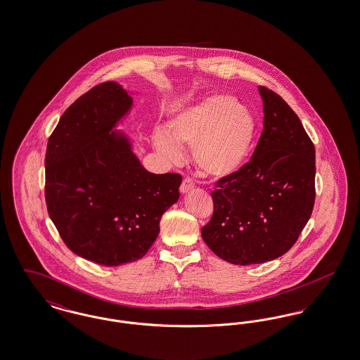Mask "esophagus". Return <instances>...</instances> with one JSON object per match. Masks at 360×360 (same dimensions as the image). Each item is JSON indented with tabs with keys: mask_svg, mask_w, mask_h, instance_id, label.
<instances>
[{
	"mask_svg": "<svg viewBox=\"0 0 360 360\" xmlns=\"http://www.w3.org/2000/svg\"><path fill=\"white\" fill-rule=\"evenodd\" d=\"M194 188V182H193V179L191 178H184V181H182V184H181V193H188V190H191V188Z\"/></svg>",
	"mask_w": 360,
	"mask_h": 360,
	"instance_id": "1",
	"label": "esophagus"
}]
</instances>
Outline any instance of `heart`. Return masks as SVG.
<instances>
[{"label":"heart","instance_id":"heart-1","mask_svg":"<svg viewBox=\"0 0 360 360\" xmlns=\"http://www.w3.org/2000/svg\"><path fill=\"white\" fill-rule=\"evenodd\" d=\"M257 132L252 112L231 96H212L181 109L156 132L154 144L169 160L181 158V146H191L193 159L209 178L224 179L239 172Z\"/></svg>","mask_w":360,"mask_h":360}]
</instances>
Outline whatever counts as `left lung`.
Instances as JSON below:
<instances>
[{
    "mask_svg": "<svg viewBox=\"0 0 360 360\" xmlns=\"http://www.w3.org/2000/svg\"><path fill=\"white\" fill-rule=\"evenodd\" d=\"M263 132L250 162L212 191L206 245L233 264H259L286 254L308 223L316 198V151L301 120L266 86Z\"/></svg>",
    "mask_w": 360,
    "mask_h": 360,
    "instance_id": "1",
    "label": "left lung"
}]
</instances>
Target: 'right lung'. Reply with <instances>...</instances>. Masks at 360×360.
Returning a JSON list of instances; mask_svg holds the SVG:
<instances>
[{
    "instance_id": "add662e5",
    "label": "right lung",
    "mask_w": 360,
    "mask_h": 360,
    "mask_svg": "<svg viewBox=\"0 0 360 360\" xmlns=\"http://www.w3.org/2000/svg\"><path fill=\"white\" fill-rule=\"evenodd\" d=\"M132 97L116 82L94 86L62 115L46 153V204L70 250L101 266L147 254L182 176L147 172L125 135L112 131Z\"/></svg>"
}]
</instances>
